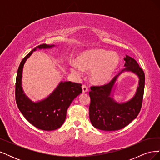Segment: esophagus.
Here are the masks:
<instances>
[{
	"label": "esophagus",
	"instance_id": "1",
	"mask_svg": "<svg viewBox=\"0 0 160 160\" xmlns=\"http://www.w3.org/2000/svg\"><path fill=\"white\" fill-rule=\"evenodd\" d=\"M82 89H83V93H86V92H88V86H87L86 85H83V86H82Z\"/></svg>",
	"mask_w": 160,
	"mask_h": 160
}]
</instances>
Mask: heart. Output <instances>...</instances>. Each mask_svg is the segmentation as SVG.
<instances>
[{
  "label": "heart",
  "instance_id": "1",
  "mask_svg": "<svg viewBox=\"0 0 160 160\" xmlns=\"http://www.w3.org/2000/svg\"><path fill=\"white\" fill-rule=\"evenodd\" d=\"M78 65L71 64V70L76 75L81 74V69L91 70V81L96 84H105L111 79L119 64L114 53L103 49L86 51L77 59Z\"/></svg>",
  "mask_w": 160,
  "mask_h": 160
}]
</instances>
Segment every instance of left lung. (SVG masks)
Masks as SVG:
<instances>
[{
	"label": "left lung",
	"mask_w": 160,
	"mask_h": 160,
	"mask_svg": "<svg viewBox=\"0 0 160 160\" xmlns=\"http://www.w3.org/2000/svg\"><path fill=\"white\" fill-rule=\"evenodd\" d=\"M124 60L126 67L122 72L132 71L139 77L137 92L128 102L116 103L111 98V93L118 75L114 77L107 84L91 86L89 91V119L92 125L97 129L104 131L122 129L136 118L141 110L145 87L144 72L132 57L126 55Z\"/></svg>",
	"instance_id": "obj_1"
}]
</instances>
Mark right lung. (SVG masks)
Wrapping results in <instances>:
<instances>
[{"label":"right lung","mask_w":160,"mask_h":160,"mask_svg":"<svg viewBox=\"0 0 160 160\" xmlns=\"http://www.w3.org/2000/svg\"><path fill=\"white\" fill-rule=\"evenodd\" d=\"M54 47L42 44L36 47L23 58L18 67L15 84V99L18 109L28 122L45 131L59 128L63 124L67 110L73 99L82 93L81 84L71 81L61 82L55 90L45 99L34 103L24 94L21 86L23 65L37 49Z\"/></svg>","instance_id":"add662e5"}]
</instances>
